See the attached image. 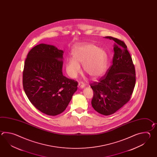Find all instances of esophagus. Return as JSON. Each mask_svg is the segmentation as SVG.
<instances>
[{
	"mask_svg": "<svg viewBox=\"0 0 157 157\" xmlns=\"http://www.w3.org/2000/svg\"><path fill=\"white\" fill-rule=\"evenodd\" d=\"M78 86L80 88H83L84 87H85V84L82 82H80L79 83H78Z\"/></svg>",
	"mask_w": 157,
	"mask_h": 157,
	"instance_id": "34e87169",
	"label": "esophagus"
}]
</instances>
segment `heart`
<instances>
[{
	"label": "heart",
	"instance_id": "1",
	"mask_svg": "<svg viewBox=\"0 0 157 157\" xmlns=\"http://www.w3.org/2000/svg\"><path fill=\"white\" fill-rule=\"evenodd\" d=\"M73 58L67 64V71L71 77H75L81 72L80 64H82L85 72L96 79L105 73L107 67V55L105 52L93 44H76L72 48Z\"/></svg>",
	"mask_w": 157,
	"mask_h": 157
}]
</instances>
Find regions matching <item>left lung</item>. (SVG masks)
Listing matches in <instances>:
<instances>
[{
  "label": "left lung",
  "mask_w": 157,
  "mask_h": 157,
  "mask_svg": "<svg viewBox=\"0 0 157 157\" xmlns=\"http://www.w3.org/2000/svg\"><path fill=\"white\" fill-rule=\"evenodd\" d=\"M113 40V63L98 82L90 83L94 91L91 105L99 113H114L130 99L136 82L135 69L127 46L123 41L112 36Z\"/></svg>",
  "instance_id": "8db88e82"
}]
</instances>
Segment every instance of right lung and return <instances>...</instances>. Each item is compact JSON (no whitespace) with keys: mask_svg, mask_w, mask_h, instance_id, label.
Instances as JSON below:
<instances>
[{"mask_svg":"<svg viewBox=\"0 0 157 157\" xmlns=\"http://www.w3.org/2000/svg\"><path fill=\"white\" fill-rule=\"evenodd\" d=\"M63 51L40 44L27 54L23 87L30 102L43 113L57 116L66 109L77 90V81L64 76Z\"/></svg>","mask_w":157,"mask_h":157,"instance_id":"1","label":"right lung"}]
</instances>
